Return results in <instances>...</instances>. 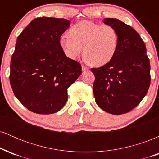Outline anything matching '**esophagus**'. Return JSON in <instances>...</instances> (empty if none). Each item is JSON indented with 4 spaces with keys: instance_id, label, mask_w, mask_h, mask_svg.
<instances>
[{
    "instance_id": "1",
    "label": "esophagus",
    "mask_w": 159,
    "mask_h": 159,
    "mask_svg": "<svg viewBox=\"0 0 159 159\" xmlns=\"http://www.w3.org/2000/svg\"><path fill=\"white\" fill-rule=\"evenodd\" d=\"M81 69H82V71H87L89 69L87 66H84V65L81 66Z\"/></svg>"
}]
</instances>
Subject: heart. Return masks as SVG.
Instances as JSON below:
<instances>
[{"mask_svg":"<svg viewBox=\"0 0 159 159\" xmlns=\"http://www.w3.org/2000/svg\"><path fill=\"white\" fill-rule=\"evenodd\" d=\"M60 39L63 52L74 60L83 52L84 61L96 66L108 63L114 58L119 45V35L111 25L83 21L70 28Z\"/></svg>","mask_w":159,"mask_h":159,"instance_id":"heart-1","label":"heart"}]
</instances>
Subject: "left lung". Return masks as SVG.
Returning a JSON list of instances; mask_svg holds the SVG:
<instances>
[{
  "label": "left lung",
  "instance_id": "8db88e82",
  "mask_svg": "<svg viewBox=\"0 0 159 159\" xmlns=\"http://www.w3.org/2000/svg\"><path fill=\"white\" fill-rule=\"evenodd\" d=\"M119 35V45L111 61L93 68V93L97 105L109 114L120 115L139 105L150 84V64L147 48L139 34L119 19H104Z\"/></svg>",
  "mask_w": 159,
  "mask_h": 159
}]
</instances>
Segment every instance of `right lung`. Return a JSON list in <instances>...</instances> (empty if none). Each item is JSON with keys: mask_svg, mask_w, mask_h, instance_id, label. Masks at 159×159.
I'll use <instances>...</instances> for the list:
<instances>
[{"mask_svg": "<svg viewBox=\"0 0 159 159\" xmlns=\"http://www.w3.org/2000/svg\"><path fill=\"white\" fill-rule=\"evenodd\" d=\"M70 21L36 18L18 36L10 63V81L16 97L39 114L57 112L68 98L67 89L81 74V66L66 56L62 34Z\"/></svg>", "mask_w": 159, "mask_h": 159, "instance_id": "add662e5", "label": "right lung"}]
</instances>
